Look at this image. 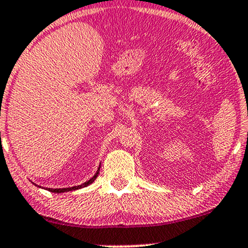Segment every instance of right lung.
Listing matches in <instances>:
<instances>
[{
	"label": "right lung",
	"mask_w": 248,
	"mask_h": 248,
	"mask_svg": "<svg viewBox=\"0 0 248 248\" xmlns=\"http://www.w3.org/2000/svg\"><path fill=\"white\" fill-rule=\"evenodd\" d=\"M99 170H100V167L98 168V171H96V173L94 176H93L92 178L90 179V181H87V182H85V183H82L81 186H72V187H64V189H47L49 190V191H51V192H56V193H62V192H67V191H72V190H77V189H81V187H85V186H90L91 183H93V182H94V179L96 178V176H98V173H99Z\"/></svg>",
	"instance_id": "right-lung-1"
}]
</instances>
